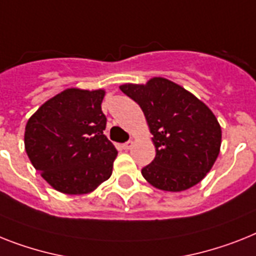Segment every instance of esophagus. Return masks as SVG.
<instances>
[{"instance_id": "1", "label": "esophagus", "mask_w": 256, "mask_h": 256, "mask_svg": "<svg viewBox=\"0 0 256 256\" xmlns=\"http://www.w3.org/2000/svg\"><path fill=\"white\" fill-rule=\"evenodd\" d=\"M132 146H133V141H126V144H123V149H126V150H130Z\"/></svg>"}]
</instances>
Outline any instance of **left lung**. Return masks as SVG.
Instances as JSON below:
<instances>
[{"label": "left lung", "mask_w": 256, "mask_h": 256, "mask_svg": "<svg viewBox=\"0 0 256 256\" xmlns=\"http://www.w3.org/2000/svg\"><path fill=\"white\" fill-rule=\"evenodd\" d=\"M120 90L140 104L156 146L153 162L141 170L153 187L180 192L206 178L221 148V126L214 114L195 95L168 78Z\"/></svg>", "instance_id": "left-lung-1"}]
</instances>
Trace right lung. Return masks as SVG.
Returning a JSON list of instances; mask_svg holds the SVG:
<instances>
[{"mask_svg":"<svg viewBox=\"0 0 256 256\" xmlns=\"http://www.w3.org/2000/svg\"><path fill=\"white\" fill-rule=\"evenodd\" d=\"M104 94L103 88H66L40 106L27 122V156L56 191L88 194L112 174L118 150L103 134Z\"/></svg>","mask_w":256,"mask_h":256,"instance_id":"right-lung-1","label":"right lung"}]
</instances>
